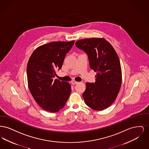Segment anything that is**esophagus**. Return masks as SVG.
<instances>
[{
  "instance_id": "obj_1",
  "label": "esophagus",
  "mask_w": 149,
  "mask_h": 149,
  "mask_svg": "<svg viewBox=\"0 0 149 149\" xmlns=\"http://www.w3.org/2000/svg\"><path fill=\"white\" fill-rule=\"evenodd\" d=\"M71 84H73V85H74V84H78V81H75V80H72V81L71 82Z\"/></svg>"
}]
</instances>
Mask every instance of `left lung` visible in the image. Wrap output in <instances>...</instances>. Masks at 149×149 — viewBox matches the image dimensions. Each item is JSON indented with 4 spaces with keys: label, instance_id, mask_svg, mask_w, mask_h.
<instances>
[{
    "label": "left lung",
    "instance_id": "left-lung-1",
    "mask_svg": "<svg viewBox=\"0 0 149 149\" xmlns=\"http://www.w3.org/2000/svg\"><path fill=\"white\" fill-rule=\"evenodd\" d=\"M76 46L87 54L90 68L95 72V82L86 83L83 94L86 104L95 111L110 106L120 90V61L111 44L104 38H91L77 41Z\"/></svg>",
    "mask_w": 149,
    "mask_h": 149
}]
</instances>
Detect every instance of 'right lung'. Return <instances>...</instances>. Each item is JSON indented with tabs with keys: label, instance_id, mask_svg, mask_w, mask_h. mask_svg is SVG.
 I'll return each mask as SVG.
<instances>
[{
	"label": "right lung",
	"instance_id": "right-lung-1",
	"mask_svg": "<svg viewBox=\"0 0 149 149\" xmlns=\"http://www.w3.org/2000/svg\"><path fill=\"white\" fill-rule=\"evenodd\" d=\"M75 41L51 42L39 46L32 54L27 66L29 89L38 104L50 112L65 105L71 93L68 82L54 79Z\"/></svg>",
	"mask_w": 149,
	"mask_h": 149
}]
</instances>
